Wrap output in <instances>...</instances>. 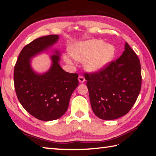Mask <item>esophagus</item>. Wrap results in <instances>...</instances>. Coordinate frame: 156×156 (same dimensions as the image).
<instances>
[{
    "instance_id": "obj_1",
    "label": "esophagus",
    "mask_w": 156,
    "mask_h": 156,
    "mask_svg": "<svg viewBox=\"0 0 156 156\" xmlns=\"http://www.w3.org/2000/svg\"><path fill=\"white\" fill-rule=\"evenodd\" d=\"M78 81L80 83H84L85 82V78L82 76H78Z\"/></svg>"
}]
</instances>
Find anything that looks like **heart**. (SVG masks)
Segmentation results:
<instances>
[{"label": "heart", "mask_w": 156, "mask_h": 156, "mask_svg": "<svg viewBox=\"0 0 156 156\" xmlns=\"http://www.w3.org/2000/svg\"><path fill=\"white\" fill-rule=\"evenodd\" d=\"M115 54L113 45L105 44L101 39H89L74 43L69 47V54H64V60L74 65V59L83 62V66L89 72H97L105 68Z\"/></svg>", "instance_id": "1"}]
</instances>
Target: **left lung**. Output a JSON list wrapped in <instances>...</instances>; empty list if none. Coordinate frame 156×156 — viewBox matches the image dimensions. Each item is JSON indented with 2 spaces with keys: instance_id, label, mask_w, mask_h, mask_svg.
I'll use <instances>...</instances> for the list:
<instances>
[{
  "instance_id": "left-lung-1",
  "label": "left lung",
  "mask_w": 156,
  "mask_h": 156,
  "mask_svg": "<svg viewBox=\"0 0 156 156\" xmlns=\"http://www.w3.org/2000/svg\"><path fill=\"white\" fill-rule=\"evenodd\" d=\"M85 76L92 111L103 120H113L127 114L141 90L140 59L127 42L117 60Z\"/></svg>"
}]
</instances>
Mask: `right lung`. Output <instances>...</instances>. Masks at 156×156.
I'll return each mask as SVG.
<instances>
[{
	"instance_id": "right-lung-1",
	"label": "right lung",
	"mask_w": 156,
	"mask_h": 156,
	"mask_svg": "<svg viewBox=\"0 0 156 156\" xmlns=\"http://www.w3.org/2000/svg\"><path fill=\"white\" fill-rule=\"evenodd\" d=\"M58 35L35 39L23 48L14 69L16 96L23 107L41 121L60 118L67 111L72 92L78 85V76L64 71L59 66L60 52L50 56L51 65L43 74L33 69L31 58L48 50L58 41Z\"/></svg>"
}]
</instances>
